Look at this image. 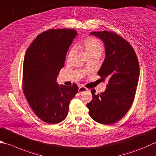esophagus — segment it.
<instances>
[{
    "mask_svg": "<svg viewBox=\"0 0 156 156\" xmlns=\"http://www.w3.org/2000/svg\"><path fill=\"white\" fill-rule=\"evenodd\" d=\"M87 90H88V88H85L84 87L81 86V87H80L78 88V92L80 93H82V92H84V91H87Z\"/></svg>",
    "mask_w": 156,
    "mask_h": 156,
    "instance_id": "obj_1",
    "label": "esophagus"
}]
</instances>
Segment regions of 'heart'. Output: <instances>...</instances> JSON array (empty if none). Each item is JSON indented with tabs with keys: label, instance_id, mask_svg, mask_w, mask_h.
Returning a JSON list of instances; mask_svg holds the SVG:
<instances>
[{
	"label": "heart",
	"instance_id": "b5f03b06",
	"mask_svg": "<svg viewBox=\"0 0 156 156\" xmlns=\"http://www.w3.org/2000/svg\"><path fill=\"white\" fill-rule=\"evenodd\" d=\"M82 47L87 57L90 55L100 56L103 51V46L101 42L94 38H88L82 43ZM73 50L69 51L68 57L72 55Z\"/></svg>",
	"mask_w": 156,
	"mask_h": 156
}]
</instances>
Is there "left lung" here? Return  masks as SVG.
Masks as SVG:
<instances>
[{"mask_svg":"<svg viewBox=\"0 0 156 156\" xmlns=\"http://www.w3.org/2000/svg\"><path fill=\"white\" fill-rule=\"evenodd\" d=\"M103 41L105 57L98 74L108 81L104 92L95 94L87 104L89 115L97 122L112 124L129 110L135 98L139 77V65L133 48L112 32H92Z\"/></svg>","mask_w":156,"mask_h":156,"instance_id":"left-lung-1","label":"left lung"}]
</instances>
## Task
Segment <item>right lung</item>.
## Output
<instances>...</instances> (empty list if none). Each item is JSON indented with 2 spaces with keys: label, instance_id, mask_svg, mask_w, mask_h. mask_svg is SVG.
Here are the masks:
<instances>
[{
  "label": "right lung",
  "instance_id": "add662e5",
  "mask_svg": "<svg viewBox=\"0 0 156 156\" xmlns=\"http://www.w3.org/2000/svg\"><path fill=\"white\" fill-rule=\"evenodd\" d=\"M76 35L74 30H47L36 37L24 57L23 93L35 114L48 124L65 120L70 101L78 93L76 84L68 87L57 82Z\"/></svg>",
  "mask_w": 156,
  "mask_h": 156
}]
</instances>
